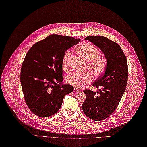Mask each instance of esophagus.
I'll list each match as a JSON object with an SVG mask.
<instances>
[{
	"label": "esophagus",
	"mask_w": 147,
	"mask_h": 147,
	"mask_svg": "<svg viewBox=\"0 0 147 147\" xmlns=\"http://www.w3.org/2000/svg\"><path fill=\"white\" fill-rule=\"evenodd\" d=\"M74 91H75V92H76V93H80V92H81L80 90H79V89H78V88H74Z\"/></svg>",
	"instance_id": "obj_1"
}]
</instances>
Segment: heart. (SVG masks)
Returning a JSON list of instances; mask_svg holds the SVG:
<instances>
[{
	"instance_id": "heart-1",
	"label": "heart",
	"mask_w": 147,
	"mask_h": 147,
	"mask_svg": "<svg viewBox=\"0 0 147 147\" xmlns=\"http://www.w3.org/2000/svg\"><path fill=\"white\" fill-rule=\"evenodd\" d=\"M76 52L85 60L87 61V68L95 76L101 75L105 69V60L99 57V51L94 45L90 43H82L76 49ZM71 52L66 51L62 59V68L65 72H69L70 69V58ZM93 80V76L88 72H75L67 76L66 81L69 84L74 87L81 88L90 83Z\"/></svg>"
}]
</instances>
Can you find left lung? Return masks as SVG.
Wrapping results in <instances>:
<instances>
[{"instance_id": "8db88e82", "label": "left lung", "mask_w": 147, "mask_h": 147, "mask_svg": "<svg viewBox=\"0 0 147 147\" xmlns=\"http://www.w3.org/2000/svg\"><path fill=\"white\" fill-rule=\"evenodd\" d=\"M85 40L98 47L107 60L104 74L93 84V87L102 89L97 93L83 91L86 95L82 103L84 113L91 119L100 121L113 113L121 100L128 78L127 62L120 45L107 38L88 36Z\"/></svg>"}]
</instances>
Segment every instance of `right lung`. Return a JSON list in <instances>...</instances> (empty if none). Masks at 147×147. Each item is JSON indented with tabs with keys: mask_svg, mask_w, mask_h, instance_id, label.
Listing matches in <instances>:
<instances>
[{
	"mask_svg": "<svg viewBox=\"0 0 147 147\" xmlns=\"http://www.w3.org/2000/svg\"><path fill=\"white\" fill-rule=\"evenodd\" d=\"M80 40L51 34L27 52L20 81L27 105L35 115H54L60 108L65 96L73 92V86L62 82V59L68 49Z\"/></svg>",
	"mask_w": 147,
	"mask_h": 147,
	"instance_id": "1",
	"label": "right lung"
}]
</instances>
